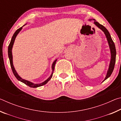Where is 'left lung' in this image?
<instances>
[{
  "label": "left lung",
  "mask_w": 121,
  "mask_h": 121,
  "mask_svg": "<svg viewBox=\"0 0 121 121\" xmlns=\"http://www.w3.org/2000/svg\"><path fill=\"white\" fill-rule=\"evenodd\" d=\"M89 20H92V19H90ZM93 20H94V24H95L98 28L100 29H101L102 31L104 32V34H105L106 38H107V40L108 45H109L110 51V54H111V58H110V61L109 65V68H108L107 74H106L105 79H104V80L102 81V82H103L106 80L108 77H109L110 76V75H112V71H113L115 64V61H116V51L115 46L114 43L113 42V41H112L109 32L108 31L107 29H106L105 26L101 25V24H99L98 22L96 21L95 19H93Z\"/></svg>",
  "instance_id": "1"
}]
</instances>
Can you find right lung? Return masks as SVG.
I'll list each match as a JSON object with an SVG mask.
<instances>
[{
  "label": "right lung",
  "mask_w": 121,
  "mask_h": 121,
  "mask_svg": "<svg viewBox=\"0 0 121 121\" xmlns=\"http://www.w3.org/2000/svg\"><path fill=\"white\" fill-rule=\"evenodd\" d=\"M25 25H26V24H25ZM25 25H24V26H25ZM22 26L21 28H20L19 29H18L15 32V33L14 34L13 36V37H12V38L11 39V42H10L9 45V48H8V55H9V59L10 65H11V67L12 71H13L14 76H15V77L16 78V79H17V80H19V81L21 82L24 83L25 84L29 86L30 87L36 88V87H39V86H43V85H44L45 84H46L48 83V82L51 79V78H52V76H53V71H54V70L55 65H56V63L57 59L55 60L54 61V62H53V63H52V73H51V75H50V76L49 77L46 81H45L44 82H42L41 83H39V84H35L34 83L31 82H30L29 81L26 80V79H24L23 78H22L20 77L19 75H18V73H17L16 71L15 70V68H14V65H13V56H12V48H13V46L14 45V41H15L16 37L17 36L18 34H19L20 31L22 30Z\"/></svg>",
  "instance_id": "add662e5"
}]
</instances>
